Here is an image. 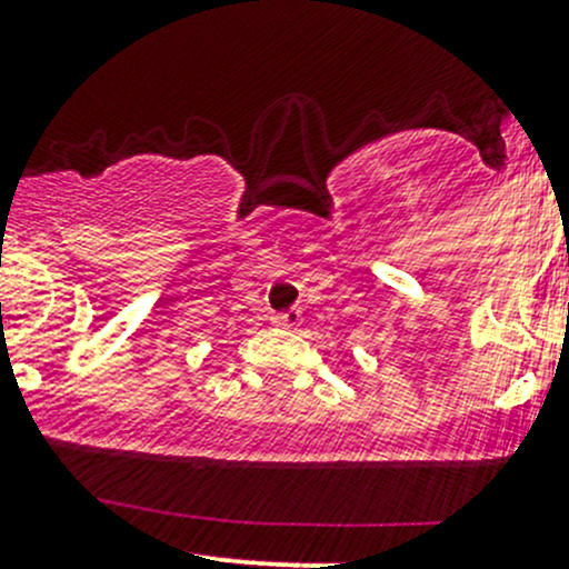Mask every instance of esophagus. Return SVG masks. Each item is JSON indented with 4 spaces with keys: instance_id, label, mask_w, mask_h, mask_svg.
<instances>
[{
    "instance_id": "esophagus-1",
    "label": "esophagus",
    "mask_w": 569,
    "mask_h": 569,
    "mask_svg": "<svg viewBox=\"0 0 569 569\" xmlns=\"http://www.w3.org/2000/svg\"><path fill=\"white\" fill-rule=\"evenodd\" d=\"M300 321H302V313L300 311L278 313V317H272V325L274 327H283V330H295V327H300Z\"/></svg>"
}]
</instances>
